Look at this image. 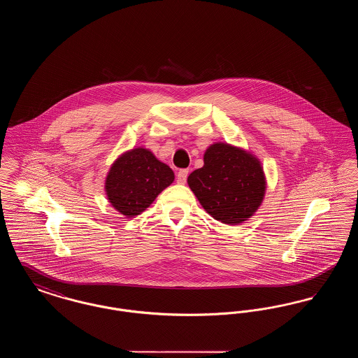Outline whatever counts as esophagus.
<instances>
[{"instance_id":"34e87169","label":"esophagus","mask_w":358,"mask_h":358,"mask_svg":"<svg viewBox=\"0 0 358 358\" xmlns=\"http://www.w3.org/2000/svg\"><path fill=\"white\" fill-rule=\"evenodd\" d=\"M187 174H189L187 169H182V171H178L177 173V182L178 184H185L187 182Z\"/></svg>"}]
</instances>
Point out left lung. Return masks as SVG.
Wrapping results in <instances>:
<instances>
[{"label":"left lung","mask_w":358,"mask_h":358,"mask_svg":"<svg viewBox=\"0 0 358 358\" xmlns=\"http://www.w3.org/2000/svg\"><path fill=\"white\" fill-rule=\"evenodd\" d=\"M189 187L216 220L238 225L260 206L266 180L254 155L227 143H215L204 154V166L187 177Z\"/></svg>","instance_id":"obj_1"}]
</instances>
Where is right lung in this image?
<instances>
[{
    "mask_svg": "<svg viewBox=\"0 0 358 358\" xmlns=\"http://www.w3.org/2000/svg\"><path fill=\"white\" fill-rule=\"evenodd\" d=\"M174 181L171 168L154 154L136 148L120 155L106 178V193L111 205L133 217L142 213L155 197Z\"/></svg>",
    "mask_w": 358,
    "mask_h": 358,
    "instance_id": "add662e5",
    "label": "right lung"
}]
</instances>
